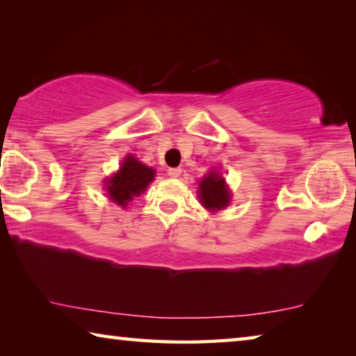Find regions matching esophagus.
<instances>
[{"mask_svg":"<svg viewBox=\"0 0 356 356\" xmlns=\"http://www.w3.org/2000/svg\"><path fill=\"white\" fill-rule=\"evenodd\" d=\"M180 174H182V170H180V168H170V170H168V176L172 179H177Z\"/></svg>","mask_w":356,"mask_h":356,"instance_id":"1","label":"esophagus"}]
</instances>
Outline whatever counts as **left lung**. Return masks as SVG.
Instances as JSON below:
<instances>
[{
	"label": "left lung",
	"mask_w": 356,
	"mask_h": 356,
	"mask_svg": "<svg viewBox=\"0 0 356 356\" xmlns=\"http://www.w3.org/2000/svg\"><path fill=\"white\" fill-rule=\"evenodd\" d=\"M197 196L204 207L210 212L222 210L231 202V191H229L226 180L221 177L218 171H210L200 182Z\"/></svg>",
	"instance_id": "8db88e82"
}]
</instances>
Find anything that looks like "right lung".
<instances>
[{
  "instance_id": "1",
  "label": "right lung",
  "mask_w": 356,
  "mask_h": 356,
  "mask_svg": "<svg viewBox=\"0 0 356 356\" xmlns=\"http://www.w3.org/2000/svg\"><path fill=\"white\" fill-rule=\"evenodd\" d=\"M154 177V168L141 163L140 160L135 159V155H127L119 171L105 180V190L113 202L125 209L135 196H140L141 193L146 191Z\"/></svg>"
}]
</instances>
